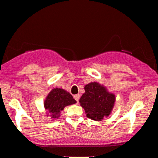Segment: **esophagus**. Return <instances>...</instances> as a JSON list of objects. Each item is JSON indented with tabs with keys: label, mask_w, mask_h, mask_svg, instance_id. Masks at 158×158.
Listing matches in <instances>:
<instances>
[{
	"label": "esophagus",
	"mask_w": 158,
	"mask_h": 158,
	"mask_svg": "<svg viewBox=\"0 0 158 158\" xmlns=\"http://www.w3.org/2000/svg\"><path fill=\"white\" fill-rule=\"evenodd\" d=\"M79 97H80V96H79V94L74 95V98L75 99V100L77 102H78V101H79Z\"/></svg>",
	"instance_id": "esophagus-1"
}]
</instances>
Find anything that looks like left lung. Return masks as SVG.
Here are the masks:
<instances>
[{
    "label": "left lung",
    "instance_id": "left-lung-1",
    "mask_svg": "<svg viewBox=\"0 0 158 158\" xmlns=\"http://www.w3.org/2000/svg\"><path fill=\"white\" fill-rule=\"evenodd\" d=\"M84 90L79 102L86 116L95 121H100L110 116L116 102L115 94L98 81L85 85Z\"/></svg>",
    "mask_w": 158,
    "mask_h": 158
}]
</instances>
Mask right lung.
Returning <instances> with one entry per match:
<instances>
[{
	"mask_svg": "<svg viewBox=\"0 0 158 158\" xmlns=\"http://www.w3.org/2000/svg\"><path fill=\"white\" fill-rule=\"evenodd\" d=\"M77 101L70 93L61 88H55L49 93L44 101L47 116L53 120L59 118L60 111L67 106L74 105Z\"/></svg>",
	"mask_w": 158,
	"mask_h": 158,
	"instance_id": "right-lung-1",
	"label": "right lung"
}]
</instances>
